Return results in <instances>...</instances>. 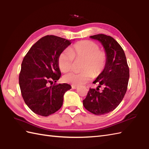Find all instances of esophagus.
<instances>
[{
    "label": "esophagus",
    "mask_w": 149,
    "mask_h": 149,
    "mask_svg": "<svg viewBox=\"0 0 149 149\" xmlns=\"http://www.w3.org/2000/svg\"><path fill=\"white\" fill-rule=\"evenodd\" d=\"M78 88V86L77 85H72V89H77Z\"/></svg>",
    "instance_id": "esophagus-1"
}]
</instances>
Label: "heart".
Here are the masks:
<instances>
[{
	"mask_svg": "<svg viewBox=\"0 0 149 149\" xmlns=\"http://www.w3.org/2000/svg\"><path fill=\"white\" fill-rule=\"evenodd\" d=\"M74 59L82 60L79 73L70 72L63 76V81L74 85H80L89 81L93 76L99 75L104 70L107 56L104 51L91 40H81L75 43L70 49L63 51L59 54L58 65L61 72H67L73 68Z\"/></svg>",
	"mask_w": 149,
	"mask_h": 149,
	"instance_id": "heart-1",
	"label": "heart"
}]
</instances>
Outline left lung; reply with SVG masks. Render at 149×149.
<instances>
[{"label": "left lung", "mask_w": 149, "mask_h": 149, "mask_svg": "<svg viewBox=\"0 0 149 149\" xmlns=\"http://www.w3.org/2000/svg\"><path fill=\"white\" fill-rule=\"evenodd\" d=\"M90 37L102 44L107 53V62L104 70L93 82L94 84L98 83V88L89 89L83 100V105L95 115H104L113 111L123 100L127 91L130 70L123 49L113 37L105 34ZM101 86L104 89L100 92L99 88Z\"/></svg>", "instance_id": "1"}]
</instances>
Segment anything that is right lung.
Listing matches in <instances>:
<instances>
[{
	"instance_id": "add662e5",
	"label": "right lung",
	"mask_w": 149,
	"mask_h": 149,
	"mask_svg": "<svg viewBox=\"0 0 149 149\" xmlns=\"http://www.w3.org/2000/svg\"><path fill=\"white\" fill-rule=\"evenodd\" d=\"M71 44L70 40L55 36H46L31 47L24 57L19 75L22 97L34 113L49 116L60 109L63 95L70 84H56L61 77L58 56Z\"/></svg>"
}]
</instances>
